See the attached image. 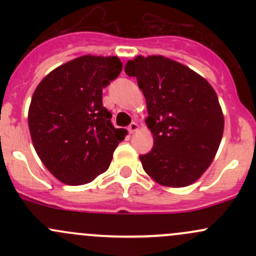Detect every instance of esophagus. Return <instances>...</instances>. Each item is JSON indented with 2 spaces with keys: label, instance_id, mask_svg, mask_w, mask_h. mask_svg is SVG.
I'll return each mask as SVG.
<instances>
[{
  "label": "esophagus",
  "instance_id": "1",
  "mask_svg": "<svg viewBox=\"0 0 256 256\" xmlns=\"http://www.w3.org/2000/svg\"><path fill=\"white\" fill-rule=\"evenodd\" d=\"M128 132L130 134H134V132H136V131L138 130V125L136 122H131L130 124V126H128Z\"/></svg>",
  "mask_w": 256,
  "mask_h": 256
}]
</instances>
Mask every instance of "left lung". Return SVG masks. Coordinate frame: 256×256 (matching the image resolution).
<instances>
[{
  "label": "left lung",
  "mask_w": 256,
  "mask_h": 256,
  "mask_svg": "<svg viewBox=\"0 0 256 256\" xmlns=\"http://www.w3.org/2000/svg\"><path fill=\"white\" fill-rule=\"evenodd\" d=\"M125 73L136 76L146 99V125L154 147L140 156L147 174L166 187L194 183L220 144L224 115L212 85L188 66L164 56H138Z\"/></svg>",
  "instance_id": "left-lung-1"
}]
</instances>
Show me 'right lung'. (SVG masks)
<instances>
[{
	"instance_id": "add662e5",
	"label": "right lung",
	"mask_w": 256,
	"mask_h": 256,
	"mask_svg": "<svg viewBox=\"0 0 256 256\" xmlns=\"http://www.w3.org/2000/svg\"><path fill=\"white\" fill-rule=\"evenodd\" d=\"M118 56H79L43 78L33 92L28 126L40 161L56 180L70 186L94 180L109 168L125 128L112 126L102 89L118 78Z\"/></svg>"
}]
</instances>
